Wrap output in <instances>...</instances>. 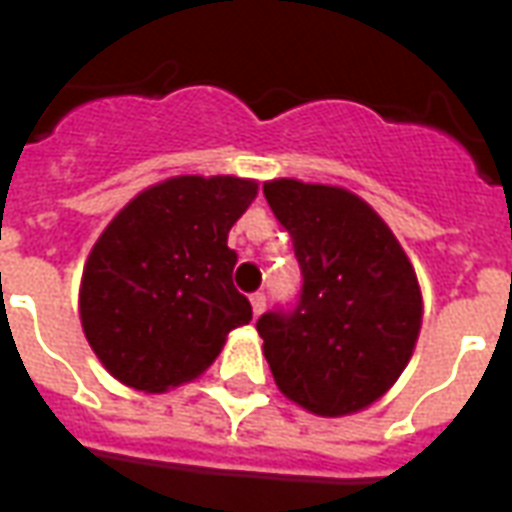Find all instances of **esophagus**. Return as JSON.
I'll return each instance as SVG.
<instances>
[{"instance_id": "1", "label": "esophagus", "mask_w": 512, "mask_h": 512, "mask_svg": "<svg viewBox=\"0 0 512 512\" xmlns=\"http://www.w3.org/2000/svg\"><path fill=\"white\" fill-rule=\"evenodd\" d=\"M249 301H252V312H255V318L266 312V293H252V299Z\"/></svg>"}]
</instances>
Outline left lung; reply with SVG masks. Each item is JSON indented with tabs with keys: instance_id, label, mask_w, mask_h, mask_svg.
Wrapping results in <instances>:
<instances>
[{
	"instance_id": "left-lung-1",
	"label": "left lung",
	"mask_w": 512,
	"mask_h": 512,
	"mask_svg": "<svg viewBox=\"0 0 512 512\" xmlns=\"http://www.w3.org/2000/svg\"><path fill=\"white\" fill-rule=\"evenodd\" d=\"M293 238L299 301L260 315L274 381L318 417L367 408L395 384L422 326V293L392 230L365 200L337 186L263 183Z\"/></svg>"
}]
</instances>
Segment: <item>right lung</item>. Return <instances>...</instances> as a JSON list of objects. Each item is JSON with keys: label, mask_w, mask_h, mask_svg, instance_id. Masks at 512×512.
Returning <instances> with one entry per match:
<instances>
[{"label": "right lung", "mask_w": 512, "mask_h": 512, "mask_svg": "<svg viewBox=\"0 0 512 512\" xmlns=\"http://www.w3.org/2000/svg\"><path fill=\"white\" fill-rule=\"evenodd\" d=\"M257 197L233 175H180L136 194L84 266L87 343L126 386L167 392L213 365L227 334L252 321L233 285L227 233Z\"/></svg>", "instance_id": "obj_1"}]
</instances>
